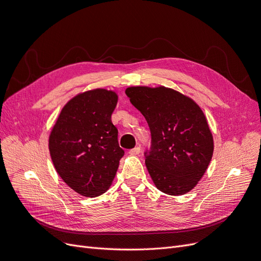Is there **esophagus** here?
I'll return each mask as SVG.
<instances>
[{
  "instance_id": "obj_1",
  "label": "esophagus",
  "mask_w": 261,
  "mask_h": 261,
  "mask_svg": "<svg viewBox=\"0 0 261 261\" xmlns=\"http://www.w3.org/2000/svg\"><path fill=\"white\" fill-rule=\"evenodd\" d=\"M128 153H129L130 155H137V154H139V153H140V147H136V148H134V149L129 150Z\"/></svg>"
}]
</instances>
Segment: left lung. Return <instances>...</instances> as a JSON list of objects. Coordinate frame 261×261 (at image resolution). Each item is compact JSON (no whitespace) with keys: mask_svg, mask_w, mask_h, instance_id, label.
I'll return each mask as SVG.
<instances>
[{"mask_svg":"<svg viewBox=\"0 0 261 261\" xmlns=\"http://www.w3.org/2000/svg\"><path fill=\"white\" fill-rule=\"evenodd\" d=\"M130 102L147 120L152 143L145 166L161 192L180 196L192 191L209 166L213 136L201 108L166 87H129Z\"/></svg>","mask_w":261,"mask_h":261,"instance_id":"left-lung-1","label":"left lung"}]
</instances>
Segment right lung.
Wrapping results in <instances>:
<instances>
[{
    "label": "right lung",
    "instance_id": "1",
    "mask_svg": "<svg viewBox=\"0 0 261 261\" xmlns=\"http://www.w3.org/2000/svg\"><path fill=\"white\" fill-rule=\"evenodd\" d=\"M118 94L106 89L86 91L61 110L49 136V152L58 174L86 197L105 193L116 176L124 150L111 121Z\"/></svg>",
    "mask_w": 261,
    "mask_h": 261
}]
</instances>
